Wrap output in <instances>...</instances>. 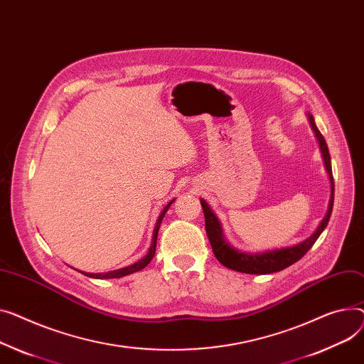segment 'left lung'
I'll return each mask as SVG.
<instances>
[{"mask_svg":"<svg viewBox=\"0 0 364 364\" xmlns=\"http://www.w3.org/2000/svg\"><path fill=\"white\" fill-rule=\"evenodd\" d=\"M309 121L310 126L318 137L321 152L323 156V162L326 166V171L331 180V199L328 205V212L325 215L323 220L321 221L319 227L316 228L310 237H307L301 243L296 246H289L284 249H275L269 252H263V253H246V252H240L234 249L228 241L225 240L223 234V228L220 221H218L216 215L212 212L209 205L200 199L203 213H205V228L208 238L210 241V246L213 250L215 257L220 260L225 268L237 271V272H243V274H256V275H264V274H272V272H279L288 266H291L297 260H300L314 245V241L319 238L322 231L326 228L329 218L332 213V206H333V177H332V166H331V155L328 151V144L322 136V133L318 130L316 124H314L313 117L309 114Z\"/></svg>","mask_w":364,"mask_h":364,"instance_id":"8db88e82","label":"left lung"}]
</instances>
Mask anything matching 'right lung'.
Listing matches in <instances>:
<instances>
[{
    "label": "right lung",
    "instance_id": "right-lung-1",
    "mask_svg": "<svg viewBox=\"0 0 364 364\" xmlns=\"http://www.w3.org/2000/svg\"><path fill=\"white\" fill-rule=\"evenodd\" d=\"M174 202V199L169 202L164 210L161 212L158 221H156V225H155V230H154V237H152V245L149 247V252L146 253V256H143L140 260H137L136 263L130 264V266H126V268H121V269H117V271H111V272H105V274H89V272H83L86 277L89 278H96V279H109V278H121V277H126V275H130V274H134V272H139L141 271L143 268H146V266L149 264V262L154 259L155 256V249H156V238H158V231H159V227H161V223L164 220V216L168 210V208L171 206V203Z\"/></svg>",
    "mask_w": 364,
    "mask_h": 364
}]
</instances>
